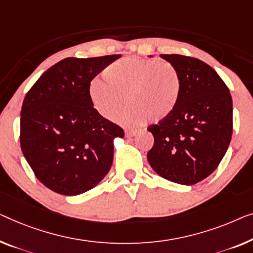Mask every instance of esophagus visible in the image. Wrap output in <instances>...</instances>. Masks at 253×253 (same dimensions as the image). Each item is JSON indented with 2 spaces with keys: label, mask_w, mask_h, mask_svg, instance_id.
Segmentation results:
<instances>
[{
  "label": "esophagus",
  "mask_w": 253,
  "mask_h": 253,
  "mask_svg": "<svg viewBox=\"0 0 253 253\" xmlns=\"http://www.w3.org/2000/svg\"><path fill=\"white\" fill-rule=\"evenodd\" d=\"M139 132V130H126V137L127 138H131V137H134V135H137Z\"/></svg>",
  "instance_id": "obj_1"
}]
</instances>
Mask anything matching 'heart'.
<instances>
[{
	"instance_id": "1",
	"label": "heart",
	"mask_w": 253,
	"mask_h": 253,
	"mask_svg": "<svg viewBox=\"0 0 253 253\" xmlns=\"http://www.w3.org/2000/svg\"><path fill=\"white\" fill-rule=\"evenodd\" d=\"M106 81L94 78L89 97L102 118L113 119L122 111L124 122L141 124L146 120L162 121L177 107L181 94V79L173 65L140 57H129L105 68Z\"/></svg>"
}]
</instances>
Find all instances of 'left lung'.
<instances>
[{"label": "left lung", "mask_w": 253, "mask_h": 253, "mask_svg": "<svg viewBox=\"0 0 253 253\" xmlns=\"http://www.w3.org/2000/svg\"><path fill=\"white\" fill-rule=\"evenodd\" d=\"M177 68L180 99L173 113L147 129L154 145L147 153L153 170L181 185H194L217 169L233 132L229 89L211 66L193 57L161 54Z\"/></svg>", "instance_id": "left-lung-1"}]
</instances>
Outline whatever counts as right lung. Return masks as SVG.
Listing matches in <instances>:
<instances>
[{
    "instance_id": "1",
    "label": "right lung",
    "mask_w": 253,
    "mask_h": 253,
    "mask_svg": "<svg viewBox=\"0 0 253 253\" xmlns=\"http://www.w3.org/2000/svg\"><path fill=\"white\" fill-rule=\"evenodd\" d=\"M120 54L66 58L40 76L21 107L20 146L36 178L61 195H79L108 173L122 127L102 118L90 82Z\"/></svg>"
}]
</instances>
